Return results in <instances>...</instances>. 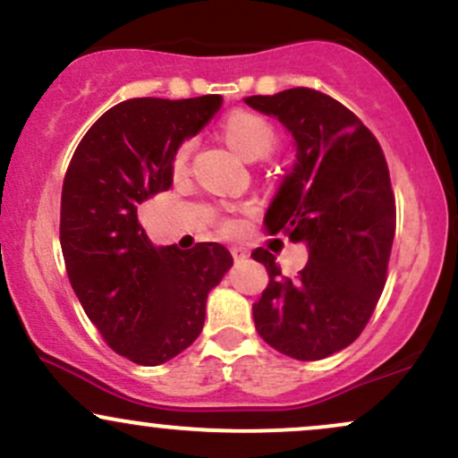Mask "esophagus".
Listing matches in <instances>:
<instances>
[{"mask_svg": "<svg viewBox=\"0 0 458 458\" xmlns=\"http://www.w3.org/2000/svg\"><path fill=\"white\" fill-rule=\"evenodd\" d=\"M230 251H233L234 260H245L247 259V247H243V245H233V247H230Z\"/></svg>", "mask_w": 458, "mask_h": 458, "instance_id": "1", "label": "esophagus"}]
</instances>
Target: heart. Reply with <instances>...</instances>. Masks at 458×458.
I'll return each mask as SVG.
<instances>
[{
    "mask_svg": "<svg viewBox=\"0 0 458 458\" xmlns=\"http://www.w3.org/2000/svg\"><path fill=\"white\" fill-rule=\"evenodd\" d=\"M224 133L230 146L250 161L269 155L273 146H276V129L271 127L269 120L250 112H234L230 115L224 124ZM189 155H191V141L178 146L174 155V170H185ZM224 230L225 233H234L236 222H233V219L224 222Z\"/></svg>",
    "mask_w": 458,
    "mask_h": 458,
    "instance_id": "1",
    "label": "heart"
}]
</instances>
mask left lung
Here are the masks:
<instances>
[{
    "mask_svg": "<svg viewBox=\"0 0 458 458\" xmlns=\"http://www.w3.org/2000/svg\"><path fill=\"white\" fill-rule=\"evenodd\" d=\"M243 101L280 120L295 140V161L265 225L306 243L310 256L297 280H288L269 250L251 251L269 273L251 306L256 331L284 355L323 360L361 334L386 286L396 230L386 157L364 123L323 92L291 88Z\"/></svg>",
    "mask_w": 458,
    "mask_h": 458,
    "instance_id": "obj_1",
    "label": "left lung"
}]
</instances>
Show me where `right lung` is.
Returning a JSON list of instances; mask_svg holds the SVG:
<instances>
[{"label": "right lung", "mask_w": 458, "mask_h": 458, "mask_svg": "<svg viewBox=\"0 0 458 458\" xmlns=\"http://www.w3.org/2000/svg\"><path fill=\"white\" fill-rule=\"evenodd\" d=\"M222 107L219 94L129 98L79 141L62 185L60 243L72 291L115 353L176 357L204 327L208 293L233 267L219 243L155 247L138 207L172 187L174 155Z\"/></svg>", "instance_id": "obj_1"}]
</instances>
